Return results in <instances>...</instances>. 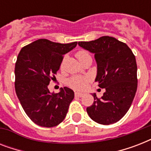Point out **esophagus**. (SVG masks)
I'll return each instance as SVG.
<instances>
[{
  "label": "esophagus",
  "instance_id": "obj_1",
  "mask_svg": "<svg viewBox=\"0 0 151 151\" xmlns=\"http://www.w3.org/2000/svg\"><path fill=\"white\" fill-rule=\"evenodd\" d=\"M74 96H75L76 97H82L83 96H84V94H83V93H81V92H75V93H74Z\"/></svg>",
  "mask_w": 151,
  "mask_h": 151
}]
</instances>
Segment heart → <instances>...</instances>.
I'll return each mask as SVG.
<instances>
[{
  "label": "heart",
  "mask_w": 151,
  "mask_h": 151,
  "mask_svg": "<svg viewBox=\"0 0 151 151\" xmlns=\"http://www.w3.org/2000/svg\"><path fill=\"white\" fill-rule=\"evenodd\" d=\"M77 57L81 62H83L90 56L89 53L85 50L78 51L76 54ZM91 81L89 76H73L67 80L68 86L77 91H82L87 87L88 83Z\"/></svg>",
  "instance_id": "heart-1"
}]
</instances>
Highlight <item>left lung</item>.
I'll return each instance as SVG.
<instances>
[{
  "instance_id": "1",
  "label": "left lung",
  "mask_w": 151,
  "mask_h": 151,
  "mask_svg": "<svg viewBox=\"0 0 151 151\" xmlns=\"http://www.w3.org/2000/svg\"><path fill=\"white\" fill-rule=\"evenodd\" d=\"M78 45L95 54L97 63L96 81L106 92L101 98L92 94L94 102L87 107L94 122L110 124L118 122L131 106L137 90L136 57L126 44L113 37L103 36Z\"/></svg>"
}]
</instances>
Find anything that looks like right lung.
<instances>
[{
	"mask_svg": "<svg viewBox=\"0 0 151 151\" xmlns=\"http://www.w3.org/2000/svg\"><path fill=\"white\" fill-rule=\"evenodd\" d=\"M78 42L60 44L38 39L24 46L18 55L15 67V88L25 113L37 125L52 128L66 117L74 92L67 87L50 93L51 80L59 70L63 55Z\"/></svg>",
	"mask_w": 151,
	"mask_h": 151,
	"instance_id": "obj_1",
	"label": "right lung"
}]
</instances>
